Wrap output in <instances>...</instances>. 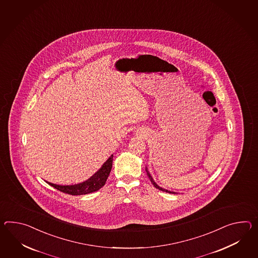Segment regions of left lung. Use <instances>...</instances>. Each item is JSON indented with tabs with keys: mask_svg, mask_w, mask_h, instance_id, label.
Listing matches in <instances>:
<instances>
[{
	"mask_svg": "<svg viewBox=\"0 0 258 258\" xmlns=\"http://www.w3.org/2000/svg\"><path fill=\"white\" fill-rule=\"evenodd\" d=\"M145 170H146V173H147V176L149 177V179H150V181H151L152 183H153V185L156 187V188L158 189V190H161V191H163V192H167V193H170V194H178V193H176V192H173V191H170V190H167V189L162 188V187H160L158 184H157V182L154 181V179H153V177H152L151 174H150V172L148 171L147 170V168H145Z\"/></svg>",
	"mask_w": 258,
	"mask_h": 258,
	"instance_id": "8db88e82",
	"label": "left lung"
}]
</instances>
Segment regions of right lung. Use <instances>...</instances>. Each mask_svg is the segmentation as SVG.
<instances>
[{"mask_svg": "<svg viewBox=\"0 0 258 258\" xmlns=\"http://www.w3.org/2000/svg\"><path fill=\"white\" fill-rule=\"evenodd\" d=\"M113 155L107 159L104 163L102 164L100 170L96 171L93 175L85 182L72 184V185H59L56 183L46 182L49 185L53 186L54 188L61 191L63 193L69 194V195H86L92 193L95 191H98L101 189L106 182L107 178L112 170L113 165Z\"/></svg>", "mask_w": 258, "mask_h": 258, "instance_id": "right-lung-1", "label": "right lung"}]
</instances>
